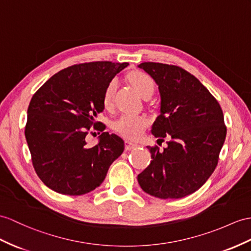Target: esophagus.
Instances as JSON below:
<instances>
[{
    "mask_svg": "<svg viewBox=\"0 0 251 251\" xmlns=\"http://www.w3.org/2000/svg\"><path fill=\"white\" fill-rule=\"evenodd\" d=\"M136 147H138V144L133 143V142H131V140H126V150L134 149V148H136Z\"/></svg>",
    "mask_w": 251,
    "mask_h": 251,
    "instance_id": "34e87169",
    "label": "esophagus"
}]
</instances>
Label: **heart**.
Wrapping results in <instances>:
<instances>
[{
  "label": "heart",
  "instance_id": "b5f03b06",
  "mask_svg": "<svg viewBox=\"0 0 251 251\" xmlns=\"http://www.w3.org/2000/svg\"><path fill=\"white\" fill-rule=\"evenodd\" d=\"M130 82L133 87L138 93V95L145 98L147 96H152L154 93V82L148 75L142 72H135L130 75ZM117 87V82L113 81L107 85L103 96V105L106 108H111L113 104V96ZM149 120L145 116L125 114L115 122V130L120 133L122 136L130 139H136L142 135L145 127L148 126Z\"/></svg>",
  "mask_w": 251,
  "mask_h": 251
}]
</instances>
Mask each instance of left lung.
<instances>
[{
	"label": "left lung",
	"instance_id": "1",
	"mask_svg": "<svg viewBox=\"0 0 251 251\" xmlns=\"http://www.w3.org/2000/svg\"><path fill=\"white\" fill-rule=\"evenodd\" d=\"M158 86L160 115L151 133L167 147H147L152 161L137 176L147 194L161 199H178L195 193L210 178L225 143L221 105L197 77L178 66L138 65Z\"/></svg>",
	"mask_w": 251,
	"mask_h": 251
}]
</instances>
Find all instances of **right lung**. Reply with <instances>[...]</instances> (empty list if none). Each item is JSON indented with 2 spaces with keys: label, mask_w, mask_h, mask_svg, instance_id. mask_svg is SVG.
<instances>
[{
  "label": "right lung",
  "mask_w": 251,
  "mask_h": 251,
  "mask_svg": "<svg viewBox=\"0 0 251 251\" xmlns=\"http://www.w3.org/2000/svg\"><path fill=\"white\" fill-rule=\"evenodd\" d=\"M127 65L71 66L49 78L33 96L25 138L36 174L52 191L70 196L94 191L124 152L125 142L115 134L103 132L94 147L87 146L86 135L90 126H98L95 119L104 109L107 85ZM104 129L101 125L99 130Z\"/></svg>",
  "instance_id": "obj_1"
}]
</instances>
